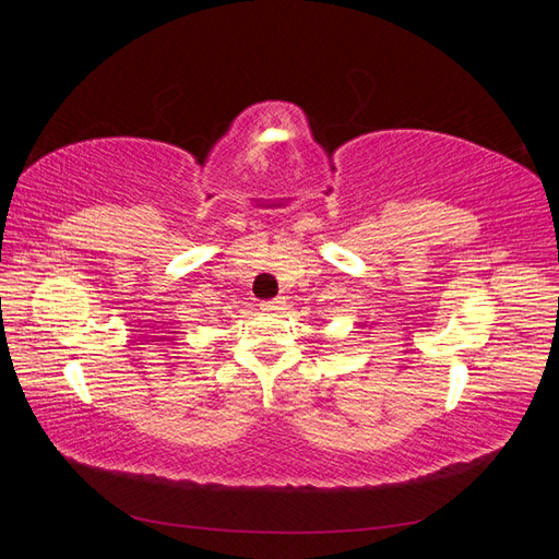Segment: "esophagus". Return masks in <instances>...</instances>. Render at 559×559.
I'll return each mask as SVG.
<instances>
[{
  "label": "esophagus",
  "mask_w": 559,
  "mask_h": 559,
  "mask_svg": "<svg viewBox=\"0 0 559 559\" xmlns=\"http://www.w3.org/2000/svg\"><path fill=\"white\" fill-rule=\"evenodd\" d=\"M282 308H284V300L282 298H273V300H263L261 302V310H265V312H277Z\"/></svg>",
  "instance_id": "1"
}]
</instances>
